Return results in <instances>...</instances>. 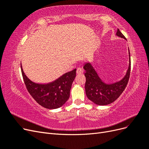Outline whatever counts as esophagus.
<instances>
[{"mask_svg":"<svg viewBox=\"0 0 149 149\" xmlns=\"http://www.w3.org/2000/svg\"><path fill=\"white\" fill-rule=\"evenodd\" d=\"M83 70L81 68H77V70H76V73L78 74H83Z\"/></svg>","mask_w":149,"mask_h":149,"instance_id":"34e87169","label":"esophagus"}]
</instances>
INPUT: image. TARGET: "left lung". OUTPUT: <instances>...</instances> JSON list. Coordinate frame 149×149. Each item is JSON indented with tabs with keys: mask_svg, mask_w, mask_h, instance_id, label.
<instances>
[{
	"mask_svg": "<svg viewBox=\"0 0 149 149\" xmlns=\"http://www.w3.org/2000/svg\"><path fill=\"white\" fill-rule=\"evenodd\" d=\"M116 35L126 40L118 29ZM86 77V94L90 101L99 106H105L113 102L124 91L127 84L130 71V57L129 49V66L124 77L119 81L106 83L100 77L91 63L86 62L83 66Z\"/></svg>",
	"mask_w": 149,
	"mask_h": 149,
	"instance_id": "left-lung-1",
	"label": "left lung"
}]
</instances>
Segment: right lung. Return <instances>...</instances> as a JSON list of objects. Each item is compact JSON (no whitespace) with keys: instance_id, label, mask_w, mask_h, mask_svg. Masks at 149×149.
<instances>
[{"instance_id":"1","label":"right lung","mask_w":149,"mask_h":149,"mask_svg":"<svg viewBox=\"0 0 149 149\" xmlns=\"http://www.w3.org/2000/svg\"><path fill=\"white\" fill-rule=\"evenodd\" d=\"M21 71L29 93L37 102L45 108L57 109L63 106L69 99L76 69L66 73L54 81L47 84H38L31 81L25 74L22 64Z\"/></svg>"}]
</instances>
